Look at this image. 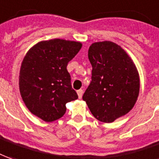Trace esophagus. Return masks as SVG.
<instances>
[{"instance_id":"1","label":"esophagus","mask_w":159,"mask_h":159,"mask_svg":"<svg viewBox=\"0 0 159 159\" xmlns=\"http://www.w3.org/2000/svg\"><path fill=\"white\" fill-rule=\"evenodd\" d=\"M77 93H78V96H79V98H81L82 95H83V90H82V89H80V90H78Z\"/></svg>"}]
</instances>
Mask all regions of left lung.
Wrapping results in <instances>:
<instances>
[{
	"label": "left lung",
	"mask_w": 159,
	"mask_h": 159,
	"mask_svg": "<svg viewBox=\"0 0 159 159\" xmlns=\"http://www.w3.org/2000/svg\"><path fill=\"white\" fill-rule=\"evenodd\" d=\"M92 81L83 95L92 114L111 123L132 110L139 94V74L128 53L111 41H99L88 50Z\"/></svg>",
	"instance_id": "8db88e82"
}]
</instances>
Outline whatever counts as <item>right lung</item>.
Here are the masks:
<instances>
[{
	"label": "right lung",
	"instance_id": "obj_1",
	"mask_svg": "<svg viewBox=\"0 0 159 159\" xmlns=\"http://www.w3.org/2000/svg\"><path fill=\"white\" fill-rule=\"evenodd\" d=\"M78 41L42 40L26 53L20 66V96L31 113L46 122L61 119L66 104L78 98L66 66L80 50Z\"/></svg>",
	"mask_w": 159,
	"mask_h": 159
}]
</instances>
